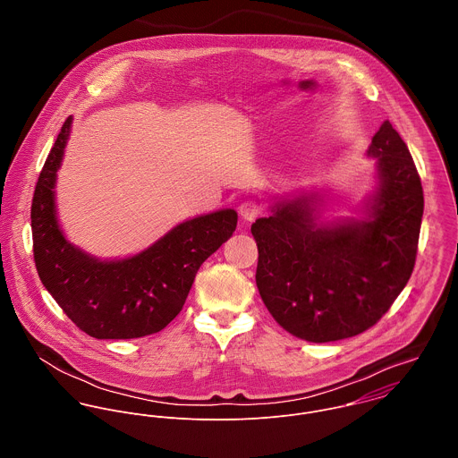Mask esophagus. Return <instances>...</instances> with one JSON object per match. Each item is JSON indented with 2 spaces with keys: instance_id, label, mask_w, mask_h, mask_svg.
I'll return each mask as SVG.
<instances>
[{
  "instance_id": "esophagus-1",
  "label": "esophagus",
  "mask_w": 458,
  "mask_h": 458,
  "mask_svg": "<svg viewBox=\"0 0 458 458\" xmlns=\"http://www.w3.org/2000/svg\"><path fill=\"white\" fill-rule=\"evenodd\" d=\"M261 213V206L256 200H245L240 204V215L245 222H254Z\"/></svg>"
}]
</instances>
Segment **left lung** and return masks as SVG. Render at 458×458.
Segmentation results:
<instances>
[{"mask_svg": "<svg viewBox=\"0 0 458 458\" xmlns=\"http://www.w3.org/2000/svg\"><path fill=\"white\" fill-rule=\"evenodd\" d=\"M379 187L370 220L323 225L314 196L282 200L252 224L256 284L273 319L307 342H335L374 327L414 269L423 189L414 160L390 122L372 137Z\"/></svg>", "mask_w": 458, "mask_h": 458, "instance_id": "1", "label": "left lung"}]
</instances>
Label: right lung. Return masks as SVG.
<instances>
[{"label":"right lung","mask_w":458,"mask_h":458,"mask_svg":"<svg viewBox=\"0 0 458 458\" xmlns=\"http://www.w3.org/2000/svg\"><path fill=\"white\" fill-rule=\"evenodd\" d=\"M72 118L68 116L40 171L33 202V258L44 287L68 319L95 338H139L167 327L183 309L197 269L231 238L234 209L176 225L148 250L122 261H98L68 243L55 206Z\"/></svg>","instance_id":"obj_1"}]
</instances>
